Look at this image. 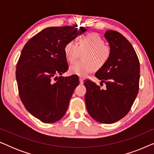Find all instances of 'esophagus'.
Returning <instances> with one entry per match:
<instances>
[{
  "label": "esophagus",
  "instance_id": "obj_1",
  "mask_svg": "<svg viewBox=\"0 0 154 154\" xmlns=\"http://www.w3.org/2000/svg\"><path fill=\"white\" fill-rule=\"evenodd\" d=\"M79 81H80V84H81V85L82 84H83V79H82L81 77L79 78Z\"/></svg>",
  "mask_w": 154,
  "mask_h": 154
}]
</instances>
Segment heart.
Returning a JSON list of instances; mask_svg holds the SVG:
<instances>
[{
    "label": "heart",
    "instance_id": "1",
    "mask_svg": "<svg viewBox=\"0 0 154 154\" xmlns=\"http://www.w3.org/2000/svg\"><path fill=\"white\" fill-rule=\"evenodd\" d=\"M104 41L100 35L91 33L79 38V45L74 41H69L65 46V54L67 60L73 63L77 60L80 54H83L82 61L75 62L69 67L71 74L85 76L95 69L104 66L111 56V49L104 45Z\"/></svg>",
    "mask_w": 154,
    "mask_h": 154
}]
</instances>
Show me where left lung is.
I'll return each mask as SVG.
<instances>
[{"instance_id":"8db88e82","label":"left lung","mask_w":154,"mask_h":154,"mask_svg":"<svg viewBox=\"0 0 154 154\" xmlns=\"http://www.w3.org/2000/svg\"><path fill=\"white\" fill-rule=\"evenodd\" d=\"M104 37L111 49L110 58L95 76L100 85L90 80L84 83L86 109L92 119L109 124L123 119L129 112L139 91L140 62L131 43L121 33L106 31Z\"/></svg>"}]
</instances>
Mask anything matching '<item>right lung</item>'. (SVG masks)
I'll list each match as a JSON object with an SVG mask.
<instances>
[{
	"label": "right lung",
	"instance_id": "obj_1",
	"mask_svg": "<svg viewBox=\"0 0 154 154\" xmlns=\"http://www.w3.org/2000/svg\"><path fill=\"white\" fill-rule=\"evenodd\" d=\"M85 31L82 26L48 27L23 48L16 70L19 94L26 110L43 123L64 116L79 85L76 75L62 76L69 68L64 49Z\"/></svg>",
	"mask_w": 154,
	"mask_h": 154
}]
</instances>
